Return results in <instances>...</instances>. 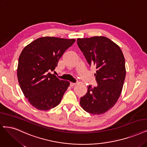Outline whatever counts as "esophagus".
I'll return each mask as SVG.
<instances>
[{"label": "esophagus", "mask_w": 147, "mask_h": 147, "mask_svg": "<svg viewBox=\"0 0 147 147\" xmlns=\"http://www.w3.org/2000/svg\"><path fill=\"white\" fill-rule=\"evenodd\" d=\"M75 83H72V82H70V86L73 87L74 86H75Z\"/></svg>", "instance_id": "esophagus-1"}]
</instances>
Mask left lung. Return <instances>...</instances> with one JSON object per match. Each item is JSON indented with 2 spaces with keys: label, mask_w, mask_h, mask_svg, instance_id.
<instances>
[{
  "label": "left lung",
  "mask_w": 147,
  "mask_h": 147,
  "mask_svg": "<svg viewBox=\"0 0 147 147\" xmlns=\"http://www.w3.org/2000/svg\"><path fill=\"white\" fill-rule=\"evenodd\" d=\"M77 44L90 66L97 69V86H89L80 105L87 113L102 114L113 107L122 92L126 76L123 54L117 44L104 36L78 38Z\"/></svg>",
  "instance_id": "obj_1"
}]
</instances>
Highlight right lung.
Wrapping results in <instances>:
<instances>
[{"mask_svg":"<svg viewBox=\"0 0 147 147\" xmlns=\"http://www.w3.org/2000/svg\"><path fill=\"white\" fill-rule=\"evenodd\" d=\"M75 41L74 39L42 37L23 49L18 60V82L25 97L34 108L47 111L60 103L69 82L60 80L51 72Z\"/></svg>","mask_w":147,"mask_h":147,"instance_id":"obj_1","label":"right lung"}]
</instances>
